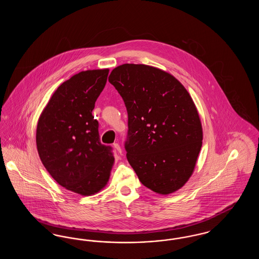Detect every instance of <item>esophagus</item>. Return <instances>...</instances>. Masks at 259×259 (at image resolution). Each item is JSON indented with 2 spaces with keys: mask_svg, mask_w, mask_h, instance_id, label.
Wrapping results in <instances>:
<instances>
[{
  "mask_svg": "<svg viewBox=\"0 0 259 259\" xmlns=\"http://www.w3.org/2000/svg\"><path fill=\"white\" fill-rule=\"evenodd\" d=\"M113 148H115V150L118 152V153H121V148H120V146L117 144V143H115V144H113Z\"/></svg>",
  "mask_w": 259,
  "mask_h": 259,
  "instance_id": "obj_1",
  "label": "esophagus"
}]
</instances>
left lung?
<instances>
[{
    "mask_svg": "<svg viewBox=\"0 0 259 259\" xmlns=\"http://www.w3.org/2000/svg\"><path fill=\"white\" fill-rule=\"evenodd\" d=\"M109 81L128 113L126 156L140 182L159 194H170L192 175L203 132L197 109L172 74L143 64H123Z\"/></svg>",
    "mask_w": 259,
    "mask_h": 259,
    "instance_id": "8db88e82",
    "label": "left lung"
}]
</instances>
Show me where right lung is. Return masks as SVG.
I'll return each instance as SVG.
<instances>
[{
	"instance_id": "obj_1",
	"label": "right lung",
	"mask_w": 259,
	"mask_h": 259,
	"mask_svg": "<svg viewBox=\"0 0 259 259\" xmlns=\"http://www.w3.org/2000/svg\"><path fill=\"white\" fill-rule=\"evenodd\" d=\"M109 70L74 74L50 98L37 122V148L50 176L63 187L91 195L107 185L114 161L112 148L100 142L92 111Z\"/></svg>"
}]
</instances>
